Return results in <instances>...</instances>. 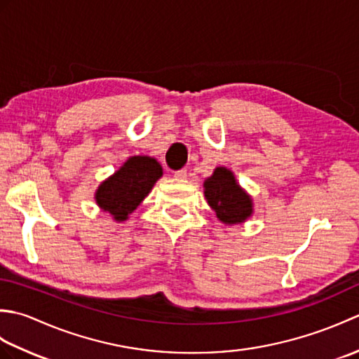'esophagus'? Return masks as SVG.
Segmentation results:
<instances>
[{"label":"esophagus","instance_id":"34e87169","mask_svg":"<svg viewBox=\"0 0 359 359\" xmlns=\"http://www.w3.org/2000/svg\"><path fill=\"white\" fill-rule=\"evenodd\" d=\"M188 171L187 170H179V171H174V177L175 179H187Z\"/></svg>","mask_w":359,"mask_h":359}]
</instances>
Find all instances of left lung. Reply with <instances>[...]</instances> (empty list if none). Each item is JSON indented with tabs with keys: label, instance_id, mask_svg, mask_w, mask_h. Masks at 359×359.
<instances>
[{
	"label": "left lung",
	"instance_id": "8db88e82",
	"mask_svg": "<svg viewBox=\"0 0 359 359\" xmlns=\"http://www.w3.org/2000/svg\"><path fill=\"white\" fill-rule=\"evenodd\" d=\"M203 187L210 207L224 224H241L251 216L253 203L250 196L236 184L230 170L216 168L215 174L205 180Z\"/></svg>",
	"mask_w": 359,
	"mask_h": 359
}]
</instances>
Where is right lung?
<instances>
[{
    "mask_svg": "<svg viewBox=\"0 0 359 359\" xmlns=\"http://www.w3.org/2000/svg\"><path fill=\"white\" fill-rule=\"evenodd\" d=\"M160 177L162 166L156 158L144 156L128 158L116 174L98 187L95 194L98 207L116 220H125L139 207Z\"/></svg>",
    "mask_w": 359,
    "mask_h": 359,
    "instance_id": "1",
    "label": "right lung"
}]
</instances>
